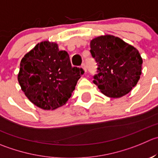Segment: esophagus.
<instances>
[{"instance_id":"esophagus-1","label":"esophagus","mask_w":158,"mask_h":158,"mask_svg":"<svg viewBox=\"0 0 158 158\" xmlns=\"http://www.w3.org/2000/svg\"><path fill=\"white\" fill-rule=\"evenodd\" d=\"M81 67H82V69L84 70V72H85V73H86V70H87V69H86V65H85V63H83V64H82V66H81Z\"/></svg>"}]
</instances>
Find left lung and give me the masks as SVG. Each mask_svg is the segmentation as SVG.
Instances as JSON below:
<instances>
[{
	"label": "left lung",
	"instance_id": "left-lung-1",
	"mask_svg": "<svg viewBox=\"0 0 158 158\" xmlns=\"http://www.w3.org/2000/svg\"><path fill=\"white\" fill-rule=\"evenodd\" d=\"M90 53L97 63L93 76L102 94L120 98L129 93L141 75L143 60L138 50L121 38L106 35L90 42Z\"/></svg>",
	"mask_w": 158,
	"mask_h": 158
}]
</instances>
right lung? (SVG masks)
<instances>
[{
    "label": "right lung",
    "instance_id": "1",
    "mask_svg": "<svg viewBox=\"0 0 158 158\" xmlns=\"http://www.w3.org/2000/svg\"><path fill=\"white\" fill-rule=\"evenodd\" d=\"M83 73L82 68L72 66L67 52L45 41L22 58L18 80L32 103L43 110H56L66 103Z\"/></svg>",
    "mask_w": 158,
    "mask_h": 158
}]
</instances>
